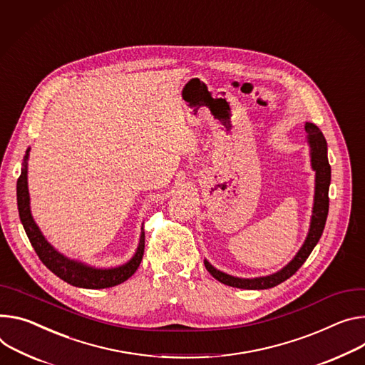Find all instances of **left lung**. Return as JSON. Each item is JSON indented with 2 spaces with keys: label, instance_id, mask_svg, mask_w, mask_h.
Returning <instances> with one entry per match:
<instances>
[{
  "label": "left lung",
  "instance_id": "obj_1",
  "mask_svg": "<svg viewBox=\"0 0 365 365\" xmlns=\"http://www.w3.org/2000/svg\"><path fill=\"white\" fill-rule=\"evenodd\" d=\"M306 132H307V141L310 144V157H312V168L316 172V187H314V205H313V215L310 221V230L306 237L304 245L294 259L284 267L281 271L260 278H237L224 274L215 269L208 260H204L205 268L208 272L220 282L243 289H268L277 287L278 284L284 282L289 277H292L302 264L307 260L310 253L313 252L314 246L322 237L323 228L326 224L327 212H329V185H330V164L327 160V144L322 134V130L310 122H306Z\"/></svg>",
  "mask_w": 365,
  "mask_h": 365
}]
</instances>
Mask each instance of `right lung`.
Returning a JSON list of instances; mask_svg holds the SVG:
<instances>
[{
  "label": "right lung",
  "instance_id": "1",
  "mask_svg": "<svg viewBox=\"0 0 365 365\" xmlns=\"http://www.w3.org/2000/svg\"><path fill=\"white\" fill-rule=\"evenodd\" d=\"M29 151H30V148L26 151L21 175L17 180V207H19V215H20L21 224L24 227L26 235H27L33 249H35V252L38 253L39 259L43 262L45 267L65 282H68L74 287L91 288V289L115 287L134 275L140 267V263L143 260V255H144V247H145L144 231L141 233L140 245H138V249H137L134 257H132L129 262H126L125 264H122V267L110 268V269L93 268L81 262L68 259L67 256H63L62 253L55 250L48 243V240L41 233L39 227L36 225V222H35V220H33L31 212H30V196H29V189H27Z\"/></svg>",
  "mask_w": 365,
  "mask_h": 365
}]
</instances>
